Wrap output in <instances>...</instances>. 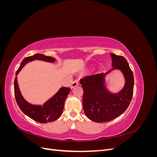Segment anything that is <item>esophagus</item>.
Instances as JSON below:
<instances>
[{
  "label": "esophagus",
  "instance_id": "34e87169",
  "mask_svg": "<svg viewBox=\"0 0 157 157\" xmlns=\"http://www.w3.org/2000/svg\"><path fill=\"white\" fill-rule=\"evenodd\" d=\"M79 84H80V83H79L78 80H75V81H74L72 84H71V88L72 89V88H75V87H76V86H78Z\"/></svg>",
  "mask_w": 157,
  "mask_h": 157
}]
</instances>
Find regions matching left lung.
Segmentation results:
<instances>
[{
    "instance_id": "8db88e82",
    "label": "left lung",
    "mask_w": 157,
    "mask_h": 157,
    "mask_svg": "<svg viewBox=\"0 0 157 157\" xmlns=\"http://www.w3.org/2000/svg\"><path fill=\"white\" fill-rule=\"evenodd\" d=\"M113 68L105 73L88 76L80 80L84 90L82 104L85 115L95 122H106L121 116L129 106L134 90V75L126 59L121 56L110 54ZM114 70L121 71L125 86L117 93L106 87V76Z\"/></svg>"
}]
</instances>
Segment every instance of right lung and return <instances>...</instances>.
Listing matches in <instances>:
<instances>
[{
	"label": "right lung",
	"instance_id": "right-lung-1",
	"mask_svg": "<svg viewBox=\"0 0 157 157\" xmlns=\"http://www.w3.org/2000/svg\"><path fill=\"white\" fill-rule=\"evenodd\" d=\"M41 60L49 63L55 62L56 59L41 54H36L32 56L27 57L22 61L20 67L16 73L14 80V94L16 100L21 111L27 116L38 122L47 123L56 121L61 117L64 108V103L71 89L61 87L53 96L47 100L43 105H33L27 102L23 97L17 83V75L24 66L31 61Z\"/></svg>",
	"mask_w": 157,
	"mask_h": 157
}]
</instances>
